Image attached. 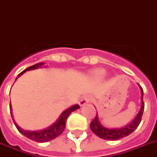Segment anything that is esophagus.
I'll return each instance as SVG.
<instances>
[{
    "instance_id": "1",
    "label": "esophagus",
    "mask_w": 157,
    "mask_h": 157,
    "mask_svg": "<svg viewBox=\"0 0 157 157\" xmlns=\"http://www.w3.org/2000/svg\"><path fill=\"white\" fill-rule=\"evenodd\" d=\"M90 101V96H87V95H85L81 99L80 101V102H79V105L82 106V105H86L87 103H89Z\"/></svg>"
}]
</instances>
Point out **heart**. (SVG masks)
<instances>
[{
  "label": "heart",
  "instance_id": "1",
  "mask_svg": "<svg viewBox=\"0 0 157 157\" xmlns=\"http://www.w3.org/2000/svg\"><path fill=\"white\" fill-rule=\"evenodd\" d=\"M105 72L104 71V70H98V71H96L95 72V75H96L98 77H103V76H105Z\"/></svg>",
  "mask_w": 157,
  "mask_h": 157
}]
</instances>
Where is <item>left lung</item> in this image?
Instances as JSON below:
<instances>
[{
    "mask_svg": "<svg viewBox=\"0 0 157 157\" xmlns=\"http://www.w3.org/2000/svg\"><path fill=\"white\" fill-rule=\"evenodd\" d=\"M140 87L141 90L140 109L138 112V114H136V118H134L131 123L124 126V127H121V128H111L110 129V128L103 127L102 125L101 124V123L99 122L98 114H97L95 118L90 123V128H91L92 132H94L95 135H97L98 137L106 140H118L119 139L126 137V136H129L130 134H132L140 123L143 112H144V101H143L144 91H143L142 87L141 86H140Z\"/></svg>",
    "mask_w": 157,
    "mask_h": 157,
    "instance_id": "obj_1",
    "label": "left lung"
}]
</instances>
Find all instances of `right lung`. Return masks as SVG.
I'll return each instance as SVG.
<instances>
[{"instance_id": "right-lung-1", "label": "right lung", "mask_w": 157, "mask_h": 157, "mask_svg": "<svg viewBox=\"0 0 157 157\" xmlns=\"http://www.w3.org/2000/svg\"><path fill=\"white\" fill-rule=\"evenodd\" d=\"M43 65V63H39L34 64L33 66H30V67H27L26 69H25L24 71L18 74V76L17 77L16 80L18 78L19 76H21V75L23 74L24 72H25L26 71H29V70H33V69H37L39 67H41V66ZM10 114H11V117L13 118V121L14 123V125L16 126L17 129L18 130V132L21 134H22L23 136H25V137H27L28 139L30 140H32L34 141H36V142L39 143H44V142H48L50 140H52L59 136L60 134H62V132L64 131L65 129V125H66V121H67V118H68V116L70 115V114L72 112L75 111L76 109H79L80 106L79 105H74L71 106V107L67 108V109H65L64 111L62 113V114L59 115V118L56 120V122H55L52 125H51L48 128H45V129L42 130V131H36V132H31V131H25L22 128L19 127L18 125L15 123L14 119L13 118V114H12V107H11V104L10 105Z\"/></svg>"}]
</instances>
